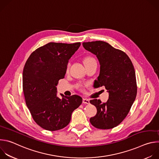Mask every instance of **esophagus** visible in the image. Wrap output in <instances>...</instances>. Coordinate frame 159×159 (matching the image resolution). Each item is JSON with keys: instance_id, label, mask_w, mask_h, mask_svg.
<instances>
[{"instance_id": "1", "label": "esophagus", "mask_w": 159, "mask_h": 159, "mask_svg": "<svg viewBox=\"0 0 159 159\" xmlns=\"http://www.w3.org/2000/svg\"><path fill=\"white\" fill-rule=\"evenodd\" d=\"M82 102H83V103H84V104H89L90 103L89 100V99H86V98H84V99H83Z\"/></svg>"}]
</instances>
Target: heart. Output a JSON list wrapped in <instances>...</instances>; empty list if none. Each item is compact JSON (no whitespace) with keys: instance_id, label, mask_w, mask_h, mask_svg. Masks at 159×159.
Here are the masks:
<instances>
[{"instance_id":"obj_1","label":"heart","mask_w":159,"mask_h":159,"mask_svg":"<svg viewBox=\"0 0 159 159\" xmlns=\"http://www.w3.org/2000/svg\"><path fill=\"white\" fill-rule=\"evenodd\" d=\"M93 60H95V59H94L93 57H86L84 58V64L85 65V64L89 63L90 61H93ZM69 65H70L69 63L67 64L66 69H69Z\"/></svg>"}]
</instances>
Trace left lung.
I'll use <instances>...</instances> for the list:
<instances>
[{
  "label": "left lung",
  "instance_id": "left-lung-1",
  "mask_svg": "<svg viewBox=\"0 0 159 159\" xmlns=\"http://www.w3.org/2000/svg\"><path fill=\"white\" fill-rule=\"evenodd\" d=\"M84 48L96 55L100 63L97 86H104L109 93L106 102L93 99L97 114L90 122L98 129H108L120 125L128 115L137 93V80L133 63L123 51L109 43L96 41L84 42Z\"/></svg>",
  "mask_w": 159,
  "mask_h": 159
}]
</instances>
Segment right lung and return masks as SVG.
I'll list each match as a JSON object with an SVG mask.
<instances>
[{"mask_svg":"<svg viewBox=\"0 0 159 159\" xmlns=\"http://www.w3.org/2000/svg\"><path fill=\"white\" fill-rule=\"evenodd\" d=\"M80 43H49L34 51L22 73V89L26 104L34 121L42 128L57 131L66 126L72 112L82 99L77 95L57 96L58 80L65 77L69 59Z\"/></svg>","mask_w":159,"mask_h":159,"instance_id":"1","label":"right lung"}]
</instances>
